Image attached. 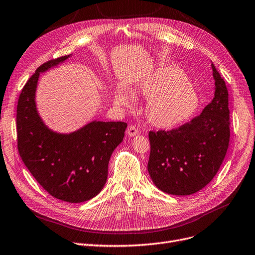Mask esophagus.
I'll use <instances>...</instances> for the list:
<instances>
[{
	"label": "esophagus",
	"instance_id": "esophagus-1",
	"mask_svg": "<svg viewBox=\"0 0 255 255\" xmlns=\"http://www.w3.org/2000/svg\"><path fill=\"white\" fill-rule=\"evenodd\" d=\"M137 133H138V130H137V128L135 126H132V125L128 126V128H127V134H128L129 137H133Z\"/></svg>",
	"mask_w": 255,
	"mask_h": 255
}]
</instances>
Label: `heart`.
<instances>
[{"mask_svg": "<svg viewBox=\"0 0 255 255\" xmlns=\"http://www.w3.org/2000/svg\"><path fill=\"white\" fill-rule=\"evenodd\" d=\"M143 97L150 98L146 118L158 129H173L189 122L200 105V98L185 75L175 66L160 64L150 72L136 86ZM115 103L130 107L135 98L132 92L121 87L115 94Z\"/></svg>", "mask_w": 255, "mask_h": 255, "instance_id": "b5f03b06", "label": "heart"}]
</instances>
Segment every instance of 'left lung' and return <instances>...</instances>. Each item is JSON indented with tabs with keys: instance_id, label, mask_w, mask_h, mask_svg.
<instances>
[{
	"instance_id": "left-lung-1",
	"label": "left lung",
	"mask_w": 255,
	"mask_h": 255,
	"mask_svg": "<svg viewBox=\"0 0 255 255\" xmlns=\"http://www.w3.org/2000/svg\"><path fill=\"white\" fill-rule=\"evenodd\" d=\"M214 99L200 116L172 131L149 132L148 172L155 186L176 196L192 195L219 171L229 143L228 92L212 62Z\"/></svg>"
}]
</instances>
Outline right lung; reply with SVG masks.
I'll return each mask as SVG.
<instances>
[{"mask_svg":"<svg viewBox=\"0 0 255 255\" xmlns=\"http://www.w3.org/2000/svg\"><path fill=\"white\" fill-rule=\"evenodd\" d=\"M71 56L43 63L24 86L16 113L17 148L27 169L51 196L80 203L102 191L109 159L123 141L127 124L94 120L63 133L45 123L36 104L40 74L56 68Z\"/></svg>","mask_w":255,"mask_h":255,"instance_id":"1","label":"right lung"}]
</instances>
